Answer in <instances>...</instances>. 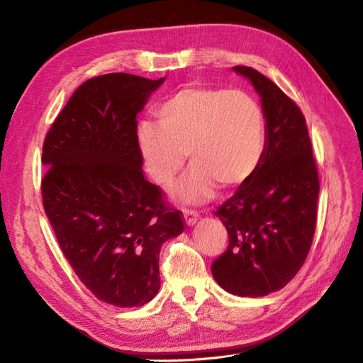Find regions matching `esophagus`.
I'll list each match as a JSON object with an SVG mask.
<instances>
[{
	"label": "esophagus",
	"instance_id": "1",
	"mask_svg": "<svg viewBox=\"0 0 363 363\" xmlns=\"http://www.w3.org/2000/svg\"><path fill=\"white\" fill-rule=\"evenodd\" d=\"M182 218H184V223L187 227H191L198 221V213L196 212H191V210H184L182 212Z\"/></svg>",
	"mask_w": 363,
	"mask_h": 363
}]
</instances>
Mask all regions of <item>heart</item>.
Returning a JSON list of instances; mask_svg holds the SVG:
<instances>
[{"label": "heart", "mask_w": 363, "mask_h": 363, "mask_svg": "<svg viewBox=\"0 0 363 363\" xmlns=\"http://www.w3.org/2000/svg\"><path fill=\"white\" fill-rule=\"evenodd\" d=\"M157 125L138 126L136 142L148 178L170 184L185 164L191 172L172 190L176 201L196 204L213 196L216 185L238 189L261 162L264 117L242 91L187 86L157 109Z\"/></svg>", "instance_id": "1"}]
</instances>
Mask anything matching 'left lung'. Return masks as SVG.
<instances>
[{
  "label": "left lung",
  "mask_w": 363,
  "mask_h": 363,
  "mask_svg": "<svg viewBox=\"0 0 363 363\" xmlns=\"http://www.w3.org/2000/svg\"><path fill=\"white\" fill-rule=\"evenodd\" d=\"M232 69L250 82L264 116V151L254 176L216 212L229 246L212 275L238 297L284 288L305 263L317 218L318 174L306 121L272 80L247 66Z\"/></svg>",
  "instance_id": "left-lung-1"
}]
</instances>
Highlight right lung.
Listing matches in <instances>:
<instances>
[{
    "label": "right lung",
    "instance_id": "right-lung-1",
    "mask_svg": "<svg viewBox=\"0 0 363 363\" xmlns=\"http://www.w3.org/2000/svg\"><path fill=\"white\" fill-rule=\"evenodd\" d=\"M165 77L113 72L74 91L50 126L41 195L80 281L108 305L143 306L161 288L159 252L184 221L145 179L136 117Z\"/></svg>",
    "mask_w": 363,
    "mask_h": 363
}]
</instances>
